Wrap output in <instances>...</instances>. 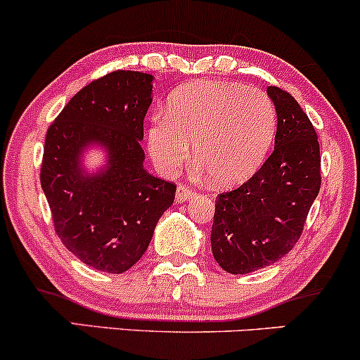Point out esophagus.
Wrapping results in <instances>:
<instances>
[{
  "label": "esophagus",
  "mask_w": 360,
  "mask_h": 360,
  "mask_svg": "<svg viewBox=\"0 0 360 360\" xmlns=\"http://www.w3.org/2000/svg\"><path fill=\"white\" fill-rule=\"evenodd\" d=\"M192 195H194V191H192L191 187H187L185 184H179V187H176V200H179V202H185V200L191 199Z\"/></svg>",
  "instance_id": "1"
}]
</instances>
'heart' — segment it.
<instances>
[{"label": "heart", "mask_w": 360, "mask_h": 360, "mask_svg": "<svg viewBox=\"0 0 360 360\" xmlns=\"http://www.w3.org/2000/svg\"><path fill=\"white\" fill-rule=\"evenodd\" d=\"M276 134V110L268 94L240 84L197 80L173 92L166 118H154L148 148L163 173H175L191 156L218 185L247 180L261 166Z\"/></svg>", "instance_id": "b5f03b06"}]
</instances>
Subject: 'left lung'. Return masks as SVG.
Masks as SVG:
<instances>
[{"mask_svg":"<svg viewBox=\"0 0 360 360\" xmlns=\"http://www.w3.org/2000/svg\"><path fill=\"white\" fill-rule=\"evenodd\" d=\"M276 108L274 150L235 191L216 197L211 249L231 274L273 264L293 249L321 188L319 142L293 96L268 87Z\"/></svg>","mask_w":360,"mask_h":360,"instance_id":"obj_1","label":"left lung"}]
</instances>
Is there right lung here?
<instances>
[{
	"mask_svg": "<svg viewBox=\"0 0 360 360\" xmlns=\"http://www.w3.org/2000/svg\"><path fill=\"white\" fill-rule=\"evenodd\" d=\"M153 75L117 70L80 89L46 134L41 187L61 242L84 264L106 273L130 269L175 200L176 185L144 169V118ZM103 145L108 163L89 176L87 145Z\"/></svg>",
	"mask_w": 360,
	"mask_h": 360,
	"instance_id": "add662e5",
	"label": "right lung"
}]
</instances>
